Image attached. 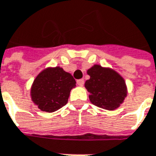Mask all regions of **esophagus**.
Returning a JSON list of instances; mask_svg holds the SVG:
<instances>
[{"label":"esophagus","mask_w":156,"mask_h":156,"mask_svg":"<svg viewBox=\"0 0 156 156\" xmlns=\"http://www.w3.org/2000/svg\"><path fill=\"white\" fill-rule=\"evenodd\" d=\"M77 83L79 86H83V83H84V80L83 79H78V81H77Z\"/></svg>","instance_id":"1"}]
</instances>
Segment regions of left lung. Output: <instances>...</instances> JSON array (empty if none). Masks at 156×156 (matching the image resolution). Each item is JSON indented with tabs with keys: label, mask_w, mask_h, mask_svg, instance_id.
Wrapping results in <instances>:
<instances>
[{
	"label": "left lung",
	"mask_w": 156,
	"mask_h": 156,
	"mask_svg": "<svg viewBox=\"0 0 156 156\" xmlns=\"http://www.w3.org/2000/svg\"><path fill=\"white\" fill-rule=\"evenodd\" d=\"M90 79L84 87L90 93L89 99L92 105L107 110L120 107L128 95L124 78L114 69L94 65L87 70Z\"/></svg>",
	"instance_id": "obj_1"
}]
</instances>
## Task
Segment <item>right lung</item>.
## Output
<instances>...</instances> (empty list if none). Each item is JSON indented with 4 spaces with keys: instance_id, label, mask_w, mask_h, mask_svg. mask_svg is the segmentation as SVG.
I'll return each instance as SVG.
<instances>
[{
    "instance_id": "1",
    "label": "right lung",
    "mask_w": 156,
    "mask_h": 156,
    "mask_svg": "<svg viewBox=\"0 0 156 156\" xmlns=\"http://www.w3.org/2000/svg\"><path fill=\"white\" fill-rule=\"evenodd\" d=\"M75 87V79L63 68H45L31 86V99L41 110L51 113L67 104L70 92Z\"/></svg>"
}]
</instances>
